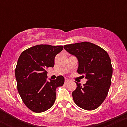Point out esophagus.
Instances as JSON below:
<instances>
[{
	"label": "esophagus",
	"instance_id": "obj_1",
	"mask_svg": "<svg viewBox=\"0 0 127 127\" xmlns=\"http://www.w3.org/2000/svg\"><path fill=\"white\" fill-rule=\"evenodd\" d=\"M70 80L68 79H65V84H67V83L69 82Z\"/></svg>",
	"mask_w": 127,
	"mask_h": 127
}]
</instances>
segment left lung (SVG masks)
Segmentation results:
<instances>
[{"instance_id": "8db88e82", "label": "left lung", "mask_w": 127, "mask_h": 127, "mask_svg": "<svg viewBox=\"0 0 127 127\" xmlns=\"http://www.w3.org/2000/svg\"><path fill=\"white\" fill-rule=\"evenodd\" d=\"M64 48L79 62L78 73L87 82L77 87L72 96L75 104L87 110L96 109L104 101L111 85L112 66L108 54L100 46L88 42L66 45Z\"/></svg>"}]
</instances>
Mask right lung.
Listing matches in <instances>:
<instances>
[{
  "label": "right lung",
  "instance_id": "add662e5",
  "mask_svg": "<svg viewBox=\"0 0 127 127\" xmlns=\"http://www.w3.org/2000/svg\"><path fill=\"white\" fill-rule=\"evenodd\" d=\"M63 49V46L38 45L26 49L19 57L15 70L17 90L32 111L41 113L51 108L56 98V88L64 83L63 76L46 81V69L53 67L55 55Z\"/></svg>",
  "mask_w": 127,
  "mask_h": 127
}]
</instances>
